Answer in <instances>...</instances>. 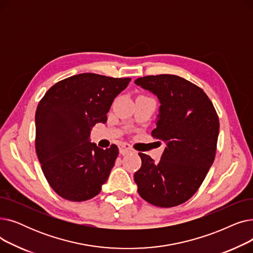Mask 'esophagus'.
<instances>
[{
	"mask_svg": "<svg viewBox=\"0 0 253 253\" xmlns=\"http://www.w3.org/2000/svg\"><path fill=\"white\" fill-rule=\"evenodd\" d=\"M119 151H120V154L127 155V154L131 153L132 148L130 147V144H128V143H121L119 145Z\"/></svg>",
	"mask_w": 253,
	"mask_h": 253,
	"instance_id": "1",
	"label": "esophagus"
}]
</instances>
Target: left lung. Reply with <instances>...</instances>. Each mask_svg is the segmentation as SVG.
<instances>
[{
	"instance_id": "1",
	"label": "left lung",
	"mask_w": 253,
	"mask_h": 253,
	"mask_svg": "<svg viewBox=\"0 0 253 253\" xmlns=\"http://www.w3.org/2000/svg\"><path fill=\"white\" fill-rule=\"evenodd\" d=\"M135 84L161 102L152 136L166 143L161 160L138 153L134 173L139 196L162 208L180 205L200 188L215 158L219 120L206 93L175 75L145 76Z\"/></svg>"
}]
</instances>
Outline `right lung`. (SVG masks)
Returning a JSON list of instances; mask_svg holds the SVG:
<instances>
[{
	"instance_id": "1",
	"label": "right lung",
	"mask_w": 253,
	"mask_h": 253,
	"mask_svg": "<svg viewBox=\"0 0 253 253\" xmlns=\"http://www.w3.org/2000/svg\"><path fill=\"white\" fill-rule=\"evenodd\" d=\"M131 78L79 74L53 85L36 111V152L43 173L57 195L82 202L108 180L119 154L89 141L91 128L105 123L114 98Z\"/></svg>"
}]
</instances>
